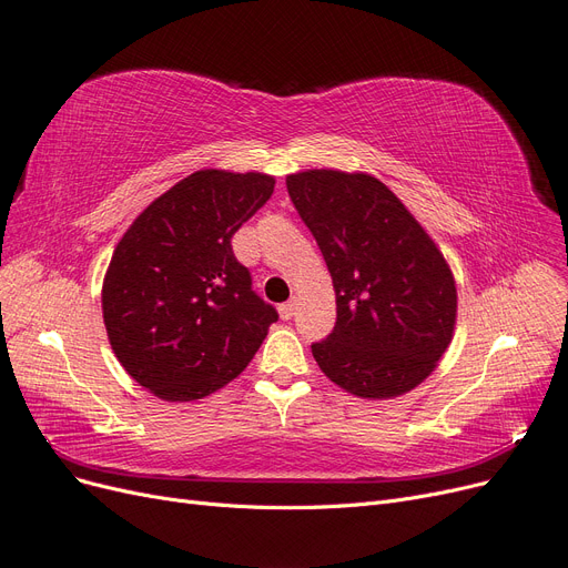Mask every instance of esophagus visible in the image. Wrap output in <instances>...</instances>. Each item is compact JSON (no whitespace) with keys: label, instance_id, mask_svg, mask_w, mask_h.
I'll return each mask as SVG.
<instances>
[{"label":"esophagus","instance_id":"esophagus-1","mask_svg":"<svg viewBox=\"0 0 568 568\" xmlns=\"http://www.w3.org/2000/svg\"><path fill=\"white\" fill-rule=\"evenodd\" d=\"M295 308H297V300H295V297L287 300L285 304H281V306H278L281 318H283V321H290L292 316H295Z\"/></svg>","mask_w":568,"mask_h":568}]
</instances>
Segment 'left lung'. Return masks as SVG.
I'll list each match as a JSON object with an SVG mask.
<instances>
[{"label":"left lung","mask_w":568,"mask_h":568,"mask_svg":"<svg viewBox=\"0 0 568 568\" xmlns=\"http://www.w3.org/2000/svg\"><path fill=\"white\" fill-rule=\"evenodd\" d=\"M337 292V323L311 344L344 390L382 400L435 369L456 323V285L430 236L390 189L365 173L287 175Z\"/></svg>","instance_id":"1"}]
</instances>
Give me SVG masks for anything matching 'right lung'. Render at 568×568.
Segmentation results:
<instances>
[{
	"label": "right lung",
	"mask_w": 568,
	"mask_h": 568,
	"mask_svg": "<svg viewBox=\"0 0 568 568\" xmlns=\"http://www.w3.org/2000/svg\"><path fill=\"white\" fill-rule=\"evenodd\" d=\"M273 184L262 173L196 171L146 205L114 250L102 283L112 351L168 403L229 384L278 321L231 247Z\"/></svg>",
	"instance_id": "obj_1"
}]
</instances>
